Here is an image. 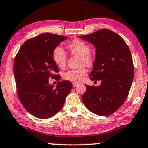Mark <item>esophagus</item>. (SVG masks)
<instances>
[{"label":"esophagus","mask_w":148,"mask_h":148,"mask_svg":"<svg viewBox=\"0 0 148 148\" xmlns=\"http://www.w3.org/2000/svg\"><path fill=\"white\" fill-rule=\"evenodd\" d=\"M78 85V83H73V87H75Z\"/></svg>","instance_id":"34e87169"}]
</instances>
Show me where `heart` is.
<instances>
[{
  "instance_id": "1",
  "label": "heart",
  "mask_w": 148,
  "mask_h": 148,
  "mask_svg": "<svg viewBox=\"0 0 148 148\" xmlns=\"http://www.w3.org/2000/svg\"><path fill=\"white\" fill-rule=\"evenodd\" d=\"M67 49L72 55L80 56V65L90 67L93 64V57L90 53V47L85 42L75 38L68 45ZM52 57L54 63L58 67H63L65 65L67 56L62 48L59 47L55 48L53 51ZM86 75L87 70L85 68L81 67L77 69L67 71L63 74V77L65 80L76 83L82 81Z\"/></svg>"
}]
</instances>
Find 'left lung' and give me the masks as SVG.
Returning a JSON list of instances; mask_svg holds the SVG:
<instances>
[{
    "label": "left lung",
    "instance_id": "8db88e82",
    "mask_svg": "<svg viewBox=\"0 0 148 148\" xmlns=\"http://www.w3.org/2000/svg\"><path fill=\"white\" fill-rule=\"evenodd\" d=\"M79 37L95 45V59L89 77L101 80L98 87L85 85L83 103L92 113L107 116L115 112L125 102L134 79L131 52L119 35L101 29Z\"/></svg>",
    "mask_w": 148,
    "mask_h": 148
}]
</instances>
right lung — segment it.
Here are the masks:
<instances>
[{
    "mask_svg": "<svg viewBox=\"0 0 148 148\" xmlns=\"http://www.w3.org/2000/svg\"><path fill=\"white\" fill-rule=\"evenodd\" d=\"M68 37L42 33L25 41L17 53L13 71L18 97L25 110L33 116L45 119L53 116L63 108L73 85L69 81H59L58 86L48 79L59 81V69L52 54L60 42Z\"/></svg>",
    "mask_w": 148,
    "mask_h": 148,
    "instance_id": "obj_1",
    "label": "right lung"
}]
</instances>
